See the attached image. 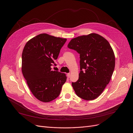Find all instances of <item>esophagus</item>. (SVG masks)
<instances>
[{
	"mask_svg": "<svg viewBox=\"0 0 133 133\" xmlns=\"http://www.w3.org/2000/svg\"><path fill=\"white\" fill-rule=\"evenodd\" d=\"M67 76L68 78H70V73L67 74Z\"/></svg>",
	"mask_w": 133,
	"mask_h": 133,
	"instance_id": "34e87169",
	"label": "esophagus"
}]
</instances>
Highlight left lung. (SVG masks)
Here are the masks:
<instances>
[{"label":"left lung","instance_id":"1","mask_svg":"<svg viewBox=\"0 0 133 133\" xmlns=\"http://www.w3.org/2000/svg\"><path fill=\"white\" fill-rule=\"evenodd\" d=\"M67 47L80 54L78 80L72 86L80 98H97L109 83L115 66V57L109 42L102 36L91 33L71 39Z\"/></svg>","mask_w":133,"mask_h":133}]
</instances>
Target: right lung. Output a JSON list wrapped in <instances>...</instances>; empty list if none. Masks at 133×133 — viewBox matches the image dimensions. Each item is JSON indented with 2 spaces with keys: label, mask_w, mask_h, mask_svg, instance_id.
I'll return each mask as SVG.
<instances>
[{
  "label": "right lung",
  "mask_w": 133,
  "mask_h": 133,
  "mask_svg": "<svg viewBox=\"0 0 133 133\" xmlns=\"http://www.w3.org/2000/svg\"><path fill=\"white\" fill-rule=\"evenodd\" d=\"M66 41L41 34L28 41L24 48L22 73L34 96L42 102L48 103L57 97L66 81L65 73L51 68Z\"/></svg>",
  "instance_id": "obj_1"
}]
</instances>
